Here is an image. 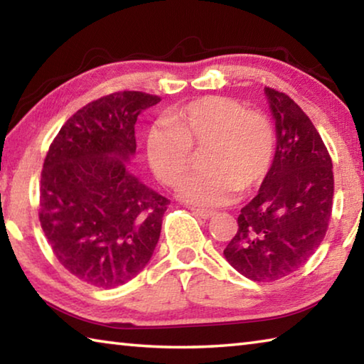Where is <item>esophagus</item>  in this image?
Segmentation results:
<instances>
[{
    "mask_svg": "<svg viewBox=\"0 0 364 364\" xmlns=\"http://www.w3.org/2000/svg\"><path fill=\"white\" fill-rule=\"evenodd\" d=\"M191 210H193V213L197 215V217H200V218H204V220L212 218V217H215V213H217V212H213V210H207V208H196V207L191 208Z\"/></svg>",
    "mask_w": 364,
    "mask_h": 364,
    "instance_id": "esophagus-1",
    "label": "esophagus"
}]
</instances>
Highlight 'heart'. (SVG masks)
Returning a JSON list of instances; mask_svg holds the SVG:
<instances>
[{
    "label": "heart",
    "instance_id": "1",
    "mask_svg": "<svg viewBox=\"0 0 364 364\" xmlns=\"http://www.w3.org/2000/svg\"><path fill=\"white\" fill-rule=\"evenodd\" d=\"M202 149L205 171L184 181L180 196L194 205H225L239 189L255 188L268 175L276 151L273 123L232 97L205 96L146 136L147 162L165 186L180 184L193 167V151Z\"/></svg>",
    "mask_w": 364,
    "mask_h": 364
}]
</instances>
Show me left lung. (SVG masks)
<instances>
[{
	"label": "left lung",
	"instance_id": "1",
	"mask_svg": "<svg viewBox=\"0 0 364 364\" xmlns=\"http://www.w3.org/2000/svg\"><path fill=\"white\" fill-rule=\"evenodd\" d=\"M276 125V154L258 194L241 208L223 254L245 278L271 282L310 260L328 231L334 196L332 160L297 102L264 88Z\"/></svg>",
	"mask_w": 364,
	"mask_h": 364
}]
</instances>
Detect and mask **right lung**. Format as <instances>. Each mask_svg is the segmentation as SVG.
I'll return each instance as SVG.
<instances>
[{"instance_id": "1", "label": "right lung", "mask_w": 364, "mask_h": 364, "mask_svg": "<svg viewBox=\"0 0 364 364\" xmlns=\"http://www.w3.org/2000/svg\"><path fill=\"white\" fill-rule=\"evenodd\" d=\"M157 102L141 91L91 101L64 123L43 164V232L59 263L95 287L133 279L157 245L170 200L125 167L138 115Z\"/></svg>"}]
</instances>
